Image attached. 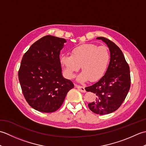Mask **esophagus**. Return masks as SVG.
<instances>
[{"instance_id": "esophagus-1", "label": "esophagus", "mask_w": 146, "mask_h": 146, "mask_svg": "<svg viewBox=\"0 0 146 146\" xmlns=\"http://www.w3.org/2000/svg\"><path fill=\"white\" fill-rule=\"evenodd\" d=\"M75 87H76V88H78V90L80 91L81 92H83V93H84V92H86L84 86H80V85H75Z\"/></svg>"}]
</instances>
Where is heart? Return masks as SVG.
Here are the masks:
<instances>
[{
  "mask_svg": "<svg viewBox=\"0 0 146 146\" xmlns=\"http://www.w3.org/2000/svg\"><path fill=\"white\" fill-rule=\"evenodd\" d=\"M110 58V52L105 46L86 44L73 48L71 55H61L60 62L68 78H75L81 66L83 71L79 75L78 81L85 82L90 80L96 82L104 76Z\"/></svg>",
  "mask_w": 146,
  "mask_h": 146,
  "instance_id": "heart-1",
  "label": "heart"
}]
</instances>
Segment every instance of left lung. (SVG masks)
<instances>
[{"instance_id": "obj_1", "label": "left lung", "mask_w": 146, "mask_h": 146, "mask_svg": "<svg viewBox=\"0 0 146 146\" xmlns=\"http://www.w3.org/2000/svg\"><path fill=\"white\" fill-rule=\"evenodd\" d=\"M97 39L104 41L109 48V64L104 76L85 90L96 95L95 100L88 105L90 110L105 115L117 110L124 101L131 87V75L129 64L120 49L104 37Z\"/></svg>"}]
</instances>
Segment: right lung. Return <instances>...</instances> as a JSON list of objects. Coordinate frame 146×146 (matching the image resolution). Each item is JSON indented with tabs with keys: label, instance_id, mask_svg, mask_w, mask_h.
Segmentation results:
<instances>
[{
	"label": "right lung",
	"instance_id": "obj_1",
	"mask_svg": "<svg viewBox=\"0 0 146 146\" xmlns=\"http://www.w3.org/2000/svg\"><path fill=\"white\" fill-rule=\"evenodd\" d=\"M66 40L48 35L36 41L22 59L18 72L24 98L34 109L54 112L63 104L73 82L62 75L60 51Z\"/></svg>",
	"mask_w": 146,
	"mask_h": 146
}]
</instances>
